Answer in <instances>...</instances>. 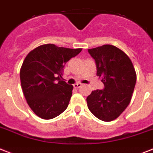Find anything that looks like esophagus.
<instances>
[{
    "mask_svg": "<svg viewBox=\"0 0 153 153\" xmlns=\"http://www.w3.org/2000/svg\"><path fill=\"white\" fill-rule=\"evenodd\" d=\"M82 85H83V84H80V83H77V84H74V87L75 88H80V87H81Z\"/></svg>",
    "mask_w": 153,
    "mask_h": 153,
    "instance_id": "1",
    "label": "esophagus"
}]
</instances>
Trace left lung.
Segmentation results:
<instances>
[{
    "label": "left lung",
    "instance_id": "8db88e82",
    "mask_svg": "<svg viewBox=\"0 0 153 153\" xmlns=\"http://www.w3.org/2000/svg\"><path fill=\"white\" fill-rule=\"evenodd\" d=\"M94 59L97 76L102 77L103 90L91 92L87 98L88 107L98 119H117L131 102L136 84V73L131 59L113 45L88 49Z\"/></svg>",
    "mask_w": 153,
    "mask_h": 153
}]
</instances>
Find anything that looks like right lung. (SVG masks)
I'll use <instances>...</instances> for the list:
<instances>
[{"label": "right lung", "mask_w": 153, "mask_h": 153, "mask_svg": "<svg viewBox=\"0 0 153 153\" xmlns=\"http://www.w3.org/2000/svg\"><path fill=\"white\" fill-rule=\"evenodd\" d=\"M81 50L48 44L26 57L20 69L21 86L29 106L37 117L53 119L66 109L74 87L61 80L63 68Z\"/></svg>", "instance_id": "obj_1"}]
</instances>
